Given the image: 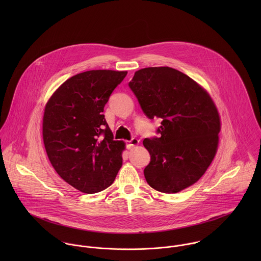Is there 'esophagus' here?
I'll list each match as a JSON object with an SVG mask.
<instances>
[{
	"label": "esophagus",
	"instance_id": "obj_1",
	"mask_svg": "<svg viewBox=\"0 0 261 261\" xmlns=\"http://www.w3.org/2000/svg\"><path fill=\"white\" fill-rule=\"evenodd\" d=\"M139 143H140V141H139L138 139L133 138L130 141H128V142L126 143V148L128 149H133L134 147L138 146V145H139Z\"/></svg>",
	"mask_w": 261,
	"mask_h": 261
}]
</instances>
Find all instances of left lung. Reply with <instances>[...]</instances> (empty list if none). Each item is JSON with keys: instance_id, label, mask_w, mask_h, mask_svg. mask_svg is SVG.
Listing matches in <instances>:
<instances>
[{"instance_id": "8db88e82", "label": "left lung", "mask_w": 261, "mask_h": 261, "mask_svg": "<svg viewBox=\"0 0 261 261\" xmlns=\"http://www.w3.org/2000/svg\"><path fill=\"white\" fill-rule=\"evenodd\" d=\"M128 86L149 119H162L160 138L143 142L150 154L144 170L148 184L173 194L196 183L212 163L219 142L220 117L210 95L171 67L141 69Z\"/></svg>"}]
</instances>
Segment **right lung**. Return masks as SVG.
I'll return each instance as SVG.
<instances>
[{
	"instance_id": "obj_1",
	"label": "right lung",
	"mask_w": 261,
	"mask_h": 261,
	"mask_svg": "<svg viewBox=\"0 0 261 261\" xmlns=\"http://www.w3.org/2000/svg\"><path fill=\"white\" fill-rule=\"evenodd\" d=\"M126 71L90 70L67 79L51 96L43 117L49 161L69 185L86 194L111 186L121 165L122 141H114L103 109Z\"/></svg>"
}]
</instances>
